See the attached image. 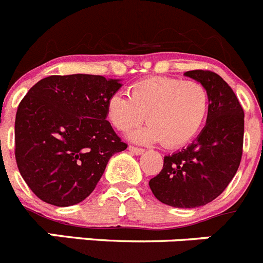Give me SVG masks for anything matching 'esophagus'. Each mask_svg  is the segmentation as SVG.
Wrapping results in <instances>:
<instances>
[{"label": "esophagus", "instance_id": "1", "mask_svg": "<svg viewBox=\"0 0 263 263\" xmlns=\"http://www.w3.org/2000/svg\"><path fill=\"white\" fill-rule=\"evenodd\" d=\"M128 151L132 152L134 154H136V156H140V154H143L144 152H145L143 148H137V146H132V145L128 146Z\"/></svg>", "mask_w": 263, "mask_h": 263}]
</instances>
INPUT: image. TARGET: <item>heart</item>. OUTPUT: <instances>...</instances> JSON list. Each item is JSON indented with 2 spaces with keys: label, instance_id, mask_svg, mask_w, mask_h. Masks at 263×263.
I'll return each mask as SVG.
<instances>
[{
  "label": "heart",
  "instance_id": "obj_1",
  "mask_svg": "<svg viewBox=\"0 0 263 263\" xmlns=\"http://www.w3.org/2000/svg\"><path fill=\"white\" fill-rule=\"evenodd\" d=\"M208 89L196 80L171 76H148L128 88V96L115 93L109 98L106 115L119 131L143 123L129 137L137 143L162 141L167 148L185 145L201 131L209 114Z\"/></svg>",
  "mask_w": 263,
  "mask_h": 263
}]
</instances>
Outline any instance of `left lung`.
Instances as JSON below:
<instances>
[{"mask_svg": "<svg viewBox=\"0 0 263 263\" xmlns=\"http://www.w3.org/2000/svg\"><path fill=\"white\" fill-rule=\"evenodd\" d=\"M201 83L210 98L206 124L185 149L163 159L161 173L149 181L157 200L174 208H198L227 188L240 166L244 141V110L231 87L218 73H184Z\"/></svg>", "mask_w": 263, "mask_h": 263, "instance_id": "8db88e82", "label": "left lung"}]
</instances>
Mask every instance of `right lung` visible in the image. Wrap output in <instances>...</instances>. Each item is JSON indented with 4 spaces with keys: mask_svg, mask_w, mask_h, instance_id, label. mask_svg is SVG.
Here are the masks:
<instances>
[{
    "mask_svg": "<svg viewBox=\"0 0 263 263\" xmlns=\"http://www.w3.org/2000/svg\"><path fill=\"white\" fill-rule=\"evenodd\" d=\"M120 87L100 75H51L24 96L15 117L16 165L44 202H82L109 159L127 148L106 120L107 101Z\"/></svg>",
    "mask_w": 263,
    "mask_h": 263,
    "instance_id": "obj_1",
    "label": "right lung"
}]
</instances>
